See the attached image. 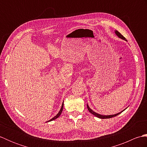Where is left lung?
<instances>
[{"label":"left lung","mask_w":147,"mask_h":147,"mask_svg":"<svg viewBox=\"0 0 147 147\" xmlns=\"http://www.w3.org/2000/svg\"><path fill=\"white\" fill-rule=\"evenodd\" d=\"M115 35H116L119 37V38H120L123 39V40H125V41H127V40H126V38H124V37L123 35H122L119 32H118V31H116V30H115ZM86 106H87V108H88V110L89 111V112H90V113L92 114L93 115H94L95 116L97 117H98V118H100V119H109V118H112V117H115V116H116V115H119V114H121L122 112H123V111L126 109H124V110H123V111H121V112H119V113H117V114H113V115H104L99 114H98V113H96V112H95L93 111V110H92V109L89 107V106H88V104L86 105Z\"/></svg>","instance_id":"obj_1"}]
</instances>
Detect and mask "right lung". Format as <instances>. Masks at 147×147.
I'll list each match as a JSON object with an SVG mask.
<instances>
[{"instance_id":"obj_1","label":"right lung","mask_w":147,"mask_h":147,"mask_svg":"<svg viewBox=\"0 0 147 147\" xmlns=\"http://www.w3.org/2000/svg\"><path fill=\"white\" fill-rule=\"evenodd\" d=\"M63 106H64V102H63V103H62V107H61V109H60V111H59V112H58V114L55 115V116H54V117L53 118H52L51 119H50L49 121H47V122H50V121H54V120H55V119H56L57 118H58L59 116H60V115L61 114V113H62V110H63Z\"/></svg>"}]
</instances>
